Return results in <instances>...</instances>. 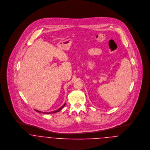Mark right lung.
<instances>
[{
  "label": "right lung",
  "instance_id": "add662e5",
  "mask_svg": "<svg viewBox=\"0 0 150 150\" xmlns=\"http://www.w3.org/2000/svg\"><path fill=\"white\" fill-rule=\"evenodd\" d=\"M65 105H66V103H64V105L62 106V107H61V108H59L58 110H56V111H51V112H43V113L44 114H52V113H55V112H58V111H59L62 108H64V106H65ZM36 110V111H37V112H41V111H38V110Z\"/></svg>",
  "mask_w": 150,
  "mask_h": 150
}]
</instances>
